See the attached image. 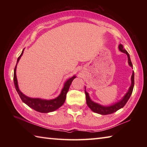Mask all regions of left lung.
Listing matches in <instances>:
<instances>
[{
	"mask_svg": "<svg viewBox=\"0 0 147 147\" xmlns=\"http://www.w3.org/2000/svg\"><path fill=\"white\" fill-rule=\"evenodd\" d=\"M119 50L122 52L126 54L127 56V62H128V64L129 66L133 67V64L132 62L131 61V59L129 57V54H128L126 49L123 47V46L122 44L119 45ZM134 78H135V73H134V71H133L131 78V86L128 89V91L126 92L125 95L118 102L114 103V104L110 105H102L98 104V103H96L92 100V99L90 98L88 93L86 91V87L85 88V92L86 95V104L88 106V107L91 109V110L95 112V113H97L101 115H107V114H111L114 113V112H116L117 111L119 110L120 109L123 108L124 105H126L127 102L128 101L129 98H130L131 95L132 94L133 87H134V84H135V80H134Z\"/></svg>",
	"mask_w": 147,
	"mask_h": 147,
	"instance_id": "left-lung-1",
	"label": "left lung"
}]
</instances>
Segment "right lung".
I'll return each instance as SVG.
<instances>
[{
  "label": "right lung",
  "mask_w": 147,
  "mask_h": 147,
  "mask_svg": "<svg viewBox=\"0 0 147 147\" xmlns=\"http://www.w3.org/2000/svg\"><path fill=\"white\" fill-rule=\"evenodd\" d=\"M24 49L22 51V53L20 55V57L18 58L17 63L16 65L14 71V83L15 86V88L16 90L18 93L20 95L21 99L22 100L24 104H26L28 106L34 109L37 112H42V113H49V112H51L53 111H55L57 110L59 107L64 104V103L65 100V98H66V94L69 88V86L73 82V80L76 77L75 75L72 76L70 78H69L66 82L64 84L63 88H62L61 93L59 95L54 99H42L40 98H32L29 97L22 93L18 86V83L16 76V67L17 64L18 63L19 61L23 54V51Z\"/></svg>",
  "instance_id": "right-lung-1"
}]
</instances>
